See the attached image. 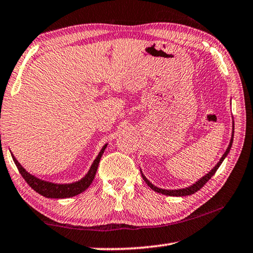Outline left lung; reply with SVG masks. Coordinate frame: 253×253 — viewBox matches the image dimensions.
Returning a JSON list of instances; mask_svg holds the SVG:
<instances>
[{"instance_id":"obj_1","label":"left lung","mask_w":253,"mask_h":253,"mask_svg":"<svg viewBox=\"0 0 253 253\" xmlns=\"http://www.w3.org/2000/svg\"><path fill=\"white\" fill-rule=\"evenodd\" d=\"M233 131H232V137H231V141H230V144H228V147L226 148L225 153L223 154L222 158H220V160L218 161V163L216 164V166L211 169L210 172H208L207 174L204 175L203 178H200L197 182H195L194 184H191V186L187 187V188H182V189H175V190H167V189H162V188H158L156 186H154L153 183H151L150 181H148L147 178L145 177V175L143 174V172L141 171L142 173V177L144 179V181H145L147 183V186L151 188V189H153L154 191L159 192V194H162V195H167V196H173V197H182V196H189V195H192L195 194L196 191H198L200 188H203L204 184H205L208 180H210L213 175L215 174V172L217 171V169L219 168L220 164H222V162L224 161V159L226 158L227 154L230 153V150L232 147V143H233V137H234V120H233Z\"/></svg>"}]
</instances>
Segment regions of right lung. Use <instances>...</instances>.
<instances>
[{
    "label": "right lung",
    "instance_id": "obj_1",
    "mask_svg": "<svg viewBox=\"0 0 253 253\" xmlns=\"http://www.w3.org/2000/svg\"><path fill=\"white\" fill-rule=\"evenodd\" d=\"M106 147H107V144H105L103 147L101 148V151L99 152L98 156L95 158L93 163H92V166L90 168V170L87 171V173L84 175L81 180L72 182V183H54V182L45 181V180H42L37 177H35V175L30 174L29 172H28L25 168L18 162V160L14 158L13 154L11 153V155L15 163V166L18 168L20 174L22 175V178L26 180V182L29 184L35 191H37L38 194H40L46 198H70V197H73V196L81 194V192L86 190L87 188L90 187V184L92 183V181H93V179L95 177V173H97L100 159H101Z\"/></svg>",
    "mask_w": 253,
    "mask_h": 253
}]
</instances>
